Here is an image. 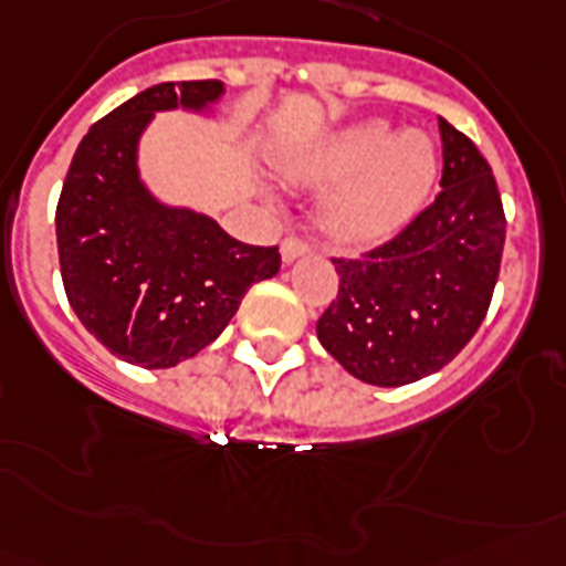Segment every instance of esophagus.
I'll return each instance as SVG.
<instances>
[{
  "label": "esophagus",
  "mask_w": 566,
  "mask_h": 566,
  "mask_svg": "<svg viewBox=\"0 0 566 566\" xmlns=\"http://www.w3.org/2000/svg\"><path fill=\"white\" fill-rule=\"evenodd\" d=\"M280 254H283V263H292L297 256L310 254V242L297 240V237H286L283 245H280Z\"/></svg>",
  "instance_id": "esophagus-1"
}]
</instances>
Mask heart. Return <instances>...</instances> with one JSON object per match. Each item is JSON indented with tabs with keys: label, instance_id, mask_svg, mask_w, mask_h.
Masks as SVG:
<instances>
[{
	"label": "heart",
	"instance_id": "heart-1",
	"mask_svg": "<svg viewBox=\"0 0 566 566\" xmlns=\"http://www.w3.org/2000/svg\"><path fill=\"white\" fill-rule=\"evenodd\" d=\"M297 181H340L326 202V228L347 242L390 237L417 217L437 181L424 135H396L381 120L349 126L286 161Z\"/></svg>",
	"mask_w": 566,
	"mask_h": 566
}]
</instances>
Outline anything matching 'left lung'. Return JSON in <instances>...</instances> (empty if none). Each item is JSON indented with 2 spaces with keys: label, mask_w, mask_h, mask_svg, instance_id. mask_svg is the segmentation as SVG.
I'll return each mask as SVG.
<instances>
[{
  "label": "left lung",
  "mask_w": 566,
  "mask_h": 566,
  "mask_svg": "<svg viewBox=\"0 0 566 566\" xmlns=\"http://www.w3.org/2000/svg\"><path fill=\"white\" fill-rule=\"evenodd\" d=\"M440 193L394 240L333 256L338 297L317 317V340L376 387L442 370L483 324L501 274L506 217L492 167L469 135L440 118Z\"/></svg>",
  "instance_id": "1"
}]
</instances>
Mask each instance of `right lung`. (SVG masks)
Wrapping results in <instances>:
<instances>
[{
	"instance_id": "1",
	"label": "right lung",
	"mask_w": 566,
	"mask_h": 566,
	"mask_svg": "<svg viewBox=\"0 0 566 566\" xmlns=\"http://www.w3.org/2000/svg\"><path fill=\"white\" fill-rule=\"evenodd\" d=\"M219 81L158 83L97 120L57 202V251L74 315L112 356L176 367L217 340L254 283L280 272L277 245H245L205 213L156 202L135 153L161 109H205Z\"/></svg>"
}]
</instances>
